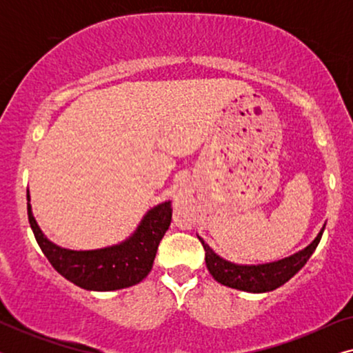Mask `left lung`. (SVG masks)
Instances as JSON below:
<instances>
[{
    "mask_svg": "<svg viewBox=\"0 0 353 353\" xmlns=\"http://www.w3.org/2000/svg\"><path fill=\"white\" fill-rule=\"evenodd\" d=\"M325 231L323 226L320 233L305 249L299 250L297 254L291 255V257L281 259L278 262L272 263H263V265H236L231 263L228 260L221 259L220 255H216L209 245H207L202 238L199 241L204 245L205 250V265L212 276L215 278V281H219L223 286L239 289V291L245 292H270L273 289L283 286L284 283H288L303 265L307 263V260L312 257V254L315 252L316 245L320 244V239Z\"/></svg>",
    "mask_w": 353,
    "mask_h": 353,
    "instance_id": "obj_1",
    "label": "left lung"
}]
</instances>
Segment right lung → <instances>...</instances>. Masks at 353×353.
Returning <instances> with one entry per match:
<instances>
[{"label":"right lung","mask_w":353,"mask_h":353,"mask_svg":"<svg viewBox=\"0 0 353 353\" xmlns=\"http://www.w3.org/2000/svg\"><path fill=\"white\" fill-rule=\"evenodd\" d=\"M27 212L37 243L56 272L88 291H117L143 281L151 272L159 243L172 221V202L167 201L149 210L123 243L96 250H70L43 234L32 214L28 191Z\"/></svg>","instance_id":"obj_1"}]
</instances>
